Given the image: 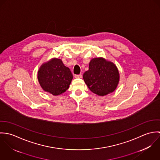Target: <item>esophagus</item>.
<instances>
[{
    "mask_svg": "<svg viewBox=\"0 0 160 160\" xmlns=\"http://www.w3.org/2000/svg\"><path fill=\"white\" fill-rule=\"evenodd\" d=\"M74 78H82V74H75Z\"/></svg>",
    "mask_w": 160,
    "mask_h": 160,
    "instance_id": "34e87169",
    "label": "esophagus"
}]
</instances>
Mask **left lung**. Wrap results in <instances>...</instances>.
I'll return each instance as SVG.
<instances>
[{
  "mask_svg": "<svg viewBox=\"0 0 160 160\" xmlns=\"http://www.w3.org/2000/svg\"><path fill=\"white\" fill-rule=\"evenodd\" d=\"M83 79L92 92L103 96L116 89L119 74L113 63L103 58H95L90 62L89 70L84 73Z\"/></svg>",
  "mask_w": 160,
  "mask_h": 160,
  "instance_id": "obj_1",
  "label": "left lung"
}]
</instances>
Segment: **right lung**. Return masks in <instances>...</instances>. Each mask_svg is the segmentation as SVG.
Listing matches in <instances>:
<instances>
[{
  "label": "right lung",
  "instance_id": "add662e5",
  "mask_svg": "<svg viewBox=\"0 0 160 160\" xmlns=\"http://www.w3.org/2000/svg\"><path fill=\"white\" fill-rule=\"evenodd\" d=\"M38 78L44 91L58 95L68 89L72 74L60 59L53 58L41 67Z\"/></svg>",
  "mask_w": 160,
  "mask_h": 160
}]
</instances>
